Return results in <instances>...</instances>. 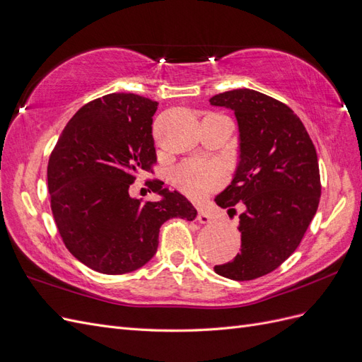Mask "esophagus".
I'll use <instances>...</instances> for the list:
<instances>
[{"label": "esophagus", "mask_w": 362, "mask_h": 362, "mask_svg": "<svg viewBox=\"0 0 362 362\" xmlns=\"http://www.w3.org/2000/svg\"><path fill=\"white\" fill-rule=\"evenodd\" d=\"M213 214L208 211V210H205V208H199V213H198V221L201 222V223H210L211 221H213Z\"/></svg>", "instance_id": "1"}]
</instances>
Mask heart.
I'll return each instance as SVG.
<instances>
[{"instance_id":"1","label":"heart","mask_w":362,"mask_h":362,"mask_svg":"<svg viewBox=\"0 0 362 362\" xmlns=\"http://www.w3.org/2000/svg\"><path fill=\"white\" fill-rule=\"evenodd\" d=\"M222 172L214 163L204 160H189L181 163L172 172L173 184L192 198L210 193L222 182Z\"/></svg>"}]
</instances>
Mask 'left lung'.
I'll list each match as a JSON object with an SVG mask.
<instances>
[{"label":"left lung","instance_id":"8db88e82","mask_svg":"<svg viewBox=\"0 0 362 362\" xmlns=\"http://www.w3.org/2000/svg\"><path fill=\"white\" fill-rule=\"evenodd\" d=\"M211 105L233 110L240 156L234 178L216 196L228 214L242 204V249L217 275L250 281L278 269L302 242L320 201L319 161L302 120L281 101L250 89L218 93Z\"/></svg>","mask_w":362,"mask_h":362}]
</instances>
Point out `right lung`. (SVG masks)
<instances>
[{
    "instance_id": "right-lung-1",
    "label": "right lung",
    "mask_w": 362,
    "mask_h": 362,
    "mask_svg": "<svg viewBox=\"0 0 362 362\" xmlns=\"http://www.w3.org/2000/svg\"><path fill=\"white\" fill-rule=\"evenodd\" d=\"M157 101L110 93L83 105L64 127L48 161L51 210L64 246L95 272L124 275L156 255L160 226L193 221L194 206L149 181L157 202H141L129 185L157 161L152 116Z\"/></svg>"
}]
</instances>
